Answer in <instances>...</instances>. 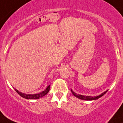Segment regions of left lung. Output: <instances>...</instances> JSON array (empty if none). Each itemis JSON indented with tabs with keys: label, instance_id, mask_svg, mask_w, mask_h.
<instances>
[{
	"label": "left lung",
	"instance_id": "left-lung-1",
	"mask_svg": "<svg viewBox=\"0 0 123 123\" xmlns=\"http://www.w3.org/2000/svg\"><path fill=\"white\" fill-rule=\"evenodd\" d=\"M71 92H72V94H73L74 96H75L77 98H79V99H81V100H97L98 98H100L101 97H102L104 94H106V92L108 91H106L105 92H103L102 94H100L99 95H97V96H89V95H80V94H78L76 93H75L72 89H71Z\"/></svg>",
	"mask_w": 123,
	"mask_h": 123
}]
</instances>
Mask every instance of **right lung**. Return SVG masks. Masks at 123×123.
Returning <instances> with one entry per match:
<instances>
[{"label": "right lung", "instance_id": "1", "mask_svg": "<svg viewBox=\"0 0 123 123\" xmlns=\"http://www.w3.org/2000/svg\"><path fill=\"white\" fill-rule=\"evenodd\" d=\"M50 87V85H49L44 91H42V92H39V93H37V94H25V93H22V92H19V91H18V90L16 89H15V90L20 96L22 97H23V98H26V99H39V98H41L42 97L45 96V95L49 92Z\"/></svg>", "mask_w": 123, "mask_h": 123}]
</instances>
